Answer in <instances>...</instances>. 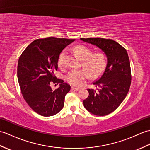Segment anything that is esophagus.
<instances>
[{
  "label": "esophagus",
  "mask_w": 150,
  "mask_h": 150,
  "mask_svg": "<svg viewBox=\"0 0 150 150\" xmlns=\"http://www.w3.org/2000/svg\"><path fill=\"white\" fill-rule=\"evenodd\" d=\"M71 89L72 90H74V91H79V90L80 89V88H75V87H71Z\"/></svg>",
  "instance_id": "34e87169"
}]
</instances>
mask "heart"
<instances>
[{"label": "heart", "mask_w": 150, "mask_h": 150, "mask_svg": "<svg viewBox=\"0 0 150 150\" xmlns=\"http://www.w3.org/2000/svg\"><path fill=\"white\" fill-rule=\"evenodd\" d=\"M74 55L78 59L82 60V66L85 69L72 70L68 72L65 79L71 85L80 86L88 79H95L102 74L105 68L107 59L105 55L102 52L91 53V50L81 45H76L73 49ZM64 52L60 55L58 59L59 67L63 65Z\"/></svg>", "instance_id": "1"}]
</instances>
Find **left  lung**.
Listing matches in <instances>:
<instances>
[{
  "mask_svg": "<svg viewBox=\"0 0 150 150\" xmlns=\"http://www.w3.org/2000/svg\"><path fill=\"white\" fill-rule=\"evenodd\" d=\"M95 45L105 54L107 62L103 74L93 83L97 90L88 89L89 96L83 106L96 116H105L120 105L129 91L131 69L129 57L125 48L116 41L101 38H81Z\"/></svg>",
  "mask_w": 150,
  "mask_h": 150,
  "instance_id": "left-lung-1",
  "label": "left lung"
}]
</instances>
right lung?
<instances>
[{"label":"right lung","instance_id":"1","mask_svg":"<svg viewBox=\"0 0 150 150\" xmlns=\"http://www.w3.org/2000/svg\"><path fill=\"white\" fill-rule=\"evenodd\" d=\"M75 40L54 37L34 40L20 55L17 76L24 99L34 111L43 116L57 114L64 107L71 87L57 79L58 59L62 50ZM52 83H59L53 91ZM56 85V84H55Z\"/></svg>","mask_w":150,"mask_h":150}]
</instances>
